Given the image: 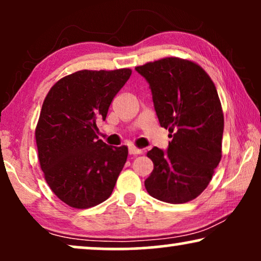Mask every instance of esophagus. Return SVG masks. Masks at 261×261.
<instances>
[{
    "label": "esophagus",
    "instance_id": "obj_1",
    "mask_svg": "<svg viewBox=\"0 0 261 261\" xmlns=\"http://www.w3.org/2000/svg\"><path fill=\"white\" fill-rule=\"evenodd\" d=\"M128 152H129V154H134V155H137V154H141V153H142V149H141V148L135 147V146H130L129 149H128Z\"/></svg>",
    "mask_w": 261,
    "mask_h": 261
}]
</instances>
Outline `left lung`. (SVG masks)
<instances>
[{
	"instance_id": "8db88e82",
	"label": "left lung",
	"mask_w": 261,
	"mask_h": 261,
	"mask_svg": "<svg viewBox=\"0 0 261 261\" xmlns=\"http://www.w3.org/2000/svg\"><path fill=\"white\" fill-rule=\"evenodd\" d=\"M152 90L160 126L170 132L169 148L153 147L146 190L159 201L180 204L202 194L222 156L223 112L212 78L198 64L166 57L135 67Z\"/></svg>"
}]
</instances>
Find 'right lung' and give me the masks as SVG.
<instances>
[{"label": "right lung", "instance_id": "1", "mask_svg": "<svg viewBox=\"0 0 261 261\" xmlns=\"http://www.w3.org/2000/svg\"><path fill=\"white\" fill-rule=\"evenodd\" d=\"M130 69L81 70L60 78L42 103L35 128L46 183L71 208L88 209L112 195L126 164L127 146L112 147L96 135Z\"/></svg>", "mask_w": 261, "mask_h": 261}]
</instances>
